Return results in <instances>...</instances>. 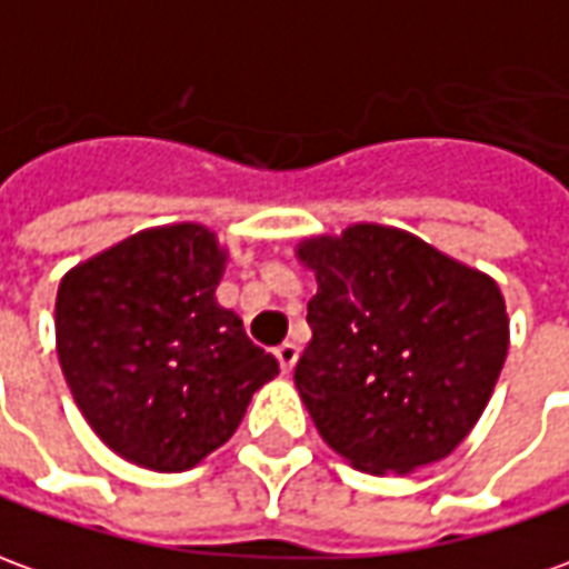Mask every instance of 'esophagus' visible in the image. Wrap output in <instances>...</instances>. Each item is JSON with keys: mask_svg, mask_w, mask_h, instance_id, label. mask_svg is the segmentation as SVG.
Instances as JSON below:
<instances>
[{"mask_svg": "<svg viewBox=\"0 0 569 569\" xmlns=\"http://www.w3.org/2000/svg\"><path fill=\"white\" fill-rule=\"evenodd\" d=\"M277 360H280V367H283V372H289V369L296 367V360H298V348L292 345V341H283L280 348H277Z\"/></svg>", "mask_w": 569, "mask_h": 569, "instance_id": "esophagus-1", "label": "esophagus"}]
</instances>
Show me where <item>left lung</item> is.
Segmentation results:
<instances>
[{
    "mask_svg": "<svg viewBox=\"0 0 569 569\" xmlns=\"http://www.w3.org/2000/svg\"><path fill=\"white\" fill-rule=\"evenodd\" d=\"M298 258L317 271V296L296 388L320 437L372 475L447 459L506 363L499 286L381 224L308 240Z\"/></svg>",
    "mask_w": 569,
    "mask_h": 569,
    "instance_id": "8db88e82",
    "label": "left lung"
}]
</instances>
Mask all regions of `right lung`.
<instances>
[{"label": "right lung", "instance_id": "1", "mask_svg": "<svg viewBox=\"0 0 569 569\" xmlns=\"http://www.w3.org/2000/svg\"><path fill=\"white\" fill-rule=\"evenodd\" d=\"M221 271L216 233L172 224L141 230L61 280L63 379L94 435L141 468H193L280 372L216 301Z\"/></svg>", "mask_w": 569, "mask_h": 569}]
</instances>
